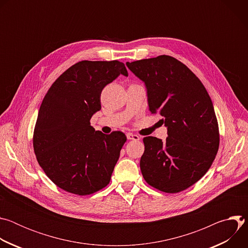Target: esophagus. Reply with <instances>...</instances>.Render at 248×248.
<instances>
[{
	"label": "esophagus",
	"instance_id": "1",
	"mask_svg": "<svg viewBox=\"0 0 248 248\" xmlns=\"http://www.w3.org/2000/svg\"><path fill=\"white\" fill-rule=\"evenodd\" d=\"M126 137L128 140H139L140 137L137 135V134H134V133H126Z\"/></svg>",
	"mask_w": 248,
	"mask_h": 248
}]
</instances>
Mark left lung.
Segmentation results:
<instances>
[{"label":"left lung","mask_w":248,"mask_h":248,"mask_svg":"<svg viewBox=\"0 0 248 248\" xmlns=\"http://www.w3.org/2000/svg\"><path fill=\"white\" fill-rule=\"evenodd\" d=\"M126 66L144 82L149 111L163 117L168 130L165 141L143 138V178L164 192L185 190L207 172L219 149L213 103L199 78L172 57L127 62Z\"/></svg>","instance_id":"1"}]
</instances>
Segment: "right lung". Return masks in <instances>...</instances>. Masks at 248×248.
Returning <instances> with one entry per match:
<instances>
[{
	"label": "right lung",
	"mask_w": 248,
	"mask_h": 248,
	"mask_svg": "<svg viewBox=\"0 0 248 248\" xmlns=\"http://www.w3.org/2000/svg\"><path fill=\"white\" fill-rule=\"evenodd\" d=\"M121 75L128 76L119 61H82L61 75L43 99L34 152L48 178L67 192L87 195L110 183L126 137L95 130L90 120L101 110L103 88Z\"/></svg>",
	"instance_id": "add662e5"
}]
</instances>
